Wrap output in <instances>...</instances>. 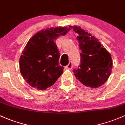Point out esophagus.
<instances>
[{
    "label": "esophagus",
    "instance_id": "obj_1",
    "mask_svg": "<svg viewBox=\"0 0 125 125\" xmlns=\"http://www.w3.org/2000/svg\"><path fill=\"white\" fill-rule=\"evenodd\" d=\"M73 62H72L71 61H70L69 62V63H68V65H66V66H65V68H66V69H69V70H71V69H72V68H73Z\"/></svg>",
    "mask_w": 125,
    "mask_h": 125
}]
</instances>
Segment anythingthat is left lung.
<instances>
[{
  "instance_id": "8db88e82",
  "label": "left lung",
  "mask_w": 125,
  "mask_h": 125,
  "mask_svg": "<svg viewBox=\"0 0 125 125\" xmlns=\"http://www.w3.org/2000/svg\"><path fill=\"white\" fill-rule=\"evenodd\" d=\"M78 34L81 63L74 75L87 87L96 89L108 79L113 68L111 54L98 39L78 26H71Z\"/></svg>"
}]
</instances>
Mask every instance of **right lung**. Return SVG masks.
Segmentation results:
<instances>
[{
  "instance_id": "right-lung-1",
  "label": "right lung",
  "mask_w": 125,
  "mask_h": 125,
  "mask_svg": "<svg viewBox=\"0 0 125 125\" xmlns=\"http://www.w3.org/2000/svg\"><path fill=\"white\" fill-rule=\"evenodd\" d=\"M71 26L41 30L27 42L19 60L23 78L32 87L44 90L52 86L63 72L59 66V52L55 41L64 36Z\"/></svg>"
}]
</instances>
